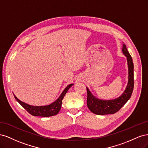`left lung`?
<instances>
[{
    "instance_id": "1",
    "label": "left lung",
    "mask_w": 148,
    "mask_h": 148,
    "mask_svg": "<svg viewBox=\"0 0 148 148\" xmlns=\"http://www.w3.org/2000/svg\"><path fill=\"white\" fill-rule=\"evenodd\" d=\"M122 51L127 57L128 65V82L126 89L122 96L117 99L109 101L100 100L92 95L87 89V106L92 113L97 115L113 114L118 112L130 98L134 88L133 63L132 56L128 52L126 46L123 44Z\"/></svg>"
}]
</instances>
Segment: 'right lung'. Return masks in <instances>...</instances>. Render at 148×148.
<instances>
[{
	"instance_id": "obj_1",
	"label": "right lung",
	"mask_w": 148,
	"mask_h": 148,
	"mask_svg": "<svg viewBox=\"0 0 148 148\" xmlns=\"http://www.w3.org/2000/svg\"><path fill=\"white\" fill-rule=\"evenodd\" d=\"M73 84H69L62 92L60 97L54 102L52 103L50 105L45 106H33L27 104L23 102H21L14 95H14L15 99L30 114L33 116H39V117H51V116L56 115L59 112L61 109L62 99H64L65 94L68 91L69 88Z\"/></svg>"
}]
</instances>
